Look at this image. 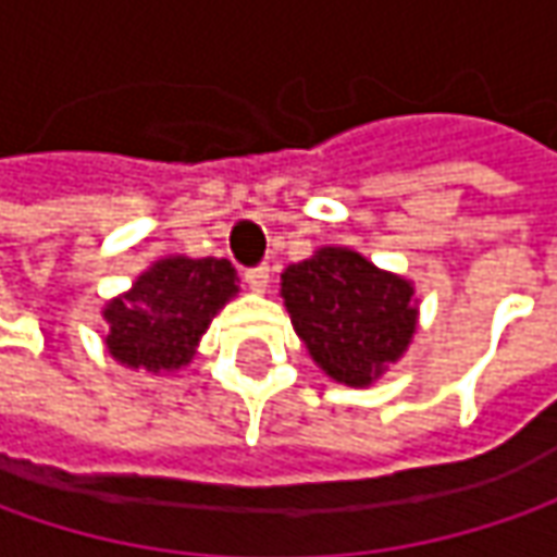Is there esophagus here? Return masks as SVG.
Wrapping results in <instances>:
<instances>
[{"mask_svg": "<svg viewBox=\"0 0 557 557\" xmlns=\"http://www.w3.org/2000/svg\"><path fill=\"white\" fill-rule=\"evenodd\" d=\"M269 267H257V269H247L245 272V282H247V288L250 290H257V294H267L269 290Z\"/></svg>", "mask_w": 557, "mask_h": 557, "instance_id": "1", "label": "esophagus"}]
</instances>
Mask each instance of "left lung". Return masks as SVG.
<instances>
[{
    "instance_id": "1",
    "label": "left lung",
    "mask_w": 557,
    "mask_h": 557,
    "mask_svg": "<svg viewBox=\"0 0 557 557\" xmlns=\"http://www.w3.org/2000/svg\"><path fill=\"white\" fill-rule=\"evenodd\" d=\"M278 294L312 362L347 387H372L416 337V285L354 247L325 245L290 263Z\"/></svg>"
}]
</instances>
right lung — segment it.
Returning a JSON list of instances; mask_svg holds the SVG:
<instances>
[{
	"instance_id": "right-lung-1",
	"label": "right lung",
	"mask_w": 557,
	"mask_h": 557,
	"mask_svg": "<svg viewBox=\"0 0 557 557\" xmlns=\"http://www.w3.org/2000/svg\"><path fill=\"white\" fill-rule=\"evenodd\" d=\"M232 297H238V272L228 260L161 257L101 307L108 356L133 372H180Z\"/></svg>"
}]
</instances>
